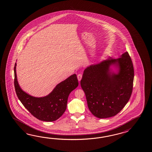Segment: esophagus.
Listing matches in <instances>:
<instances>
[{
    "instance_id": "esophagus-1",
    "label": "esophagus",
    "mask_w": 152,
    "mask_h": 152,
    "mask_svg": "<svg viewBox=\"0 0 152 152\" xmlns=\"http://www.w3.org/2000/svg\"><path fill=\"white\" fill-rule=\"evenodd\" d=\"M77 78H78V81H80V80H81V78H82V74H78V76H77Z\"/></svg>"
}]
</instances>
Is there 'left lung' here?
Instances as JSON below:
<instances>
[{
    "label": "left lung",
    "instance_id": "1",
    "mask_svg": "<svg viewBox=\"0 0 152 152\" xmlns=\"http://www.w3.org/2000/svg\"><path fill=\"white\" fill-rule=\"evenodd\" d=\"M134 78L127 51L117 58L108 57L86 67L80 81L90 111L103 119L115 116L130 98Z\"/></svg>",
    "mask_w": 152,
    "mask_h": 152
}]
</instances>
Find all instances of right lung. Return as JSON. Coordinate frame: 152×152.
Wrapping results in <instances>:
<instances>
[{
	"label": "right lung",
	"mask_w": 152,
	"mask_h": 152,
	"mask_svg": "<svg viewBox=\"0 0 152 152\" xmlns=\"http://www.w3.org/2000/svg\"><path fill=\"white\" fill-rule=\"evenodd\" d=\"M16 63L14 67V85L18 98L25 108L38 119L53 121L61 117L67 108L70 93L78 86L77 75L72 74L54 88L48 95L34 97L24 91L18 84L16 75Z\"/></svg>",
	"instance_id": "add662e5"
}]
</instances>
